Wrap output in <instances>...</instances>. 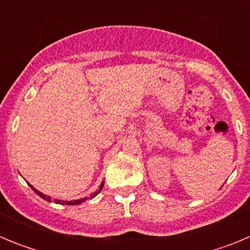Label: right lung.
I'll list each match as a JSON object with an SVG mask.
<instances>
[{"mask_svg": "<svg viewBox=\"0 0 250 250\" xmlns=\"http://www.w3.org/2000/svg\"><path fill=\"white\" fill-rule=\"evenodd\" d=\"M28 185H30V188H31V189H32V190H34L35 193L37 194V195H39V196H41V198H42V199L47 200V202H51V200H52V199H51V196H48V195H45V194H42V193H41V191H39V190H37V189H35V188L32 187V185H31V184H28ZM103 187H104V182L101 183L100 188H99V190H98V191H95V193L92 194V195L90 196V198H94V196H96V195H98V194L100 193V191H101V189H103ZM86 199H87V198H83V199H77V200H71V202H63V200H62V202H61V200H57V199H54V200H55V203H56V204H66V205H79V204H81V203H83V202H85Z\"/></svg>", "mask_w": 250, "mask_h": 250, "instance_id": "add662e5", "label": "right lung"}]
</instances>
